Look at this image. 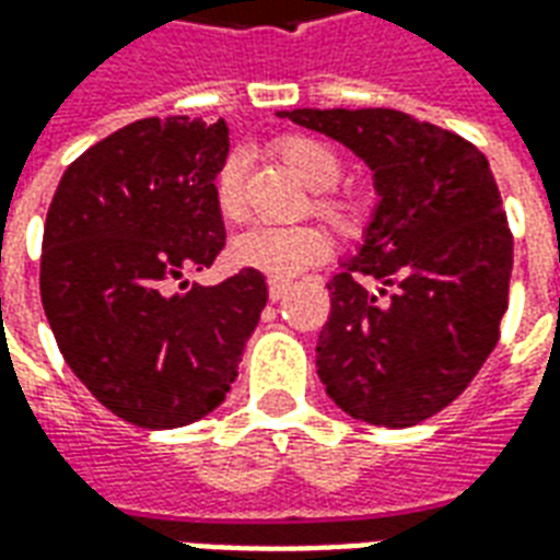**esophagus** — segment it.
Listing matches in <instances>:
<instances>
[{
  "instance_id": "34e87169",
  "label": "esophagus",
  "mask_w": 560,
  "mask_h": 560,
  "mask_svg": "<svg viewBox=\"0 0 560 560\" xmlns=\"http://www.w3.org/2000/svg\"><path fill=\"white\" fill-rule=\"evenodd\" d=\"M288 291H291V284H288V281L269 279V300H272V303H279L281 296H284Z\"/></svg>"
}]
</instances>
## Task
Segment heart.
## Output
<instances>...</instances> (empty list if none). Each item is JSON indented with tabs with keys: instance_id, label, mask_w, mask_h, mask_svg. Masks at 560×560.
Returning <instances> with one entry per match:
<instances>
[{
	"instance_id": "heart-1",
	"label": "heart",
	"mask_w": 560,
	"mask_h": 560,
	"mask_svg": "<svg viewBox=\"0 0 560 560\" xmlns=\"http://www.w3.org/2000/svg\"><path fill=\"white\" fill-rule=\"evenodd\" d=\"M279 159L291 167L308 188L315 191V212L329 219L341 231H353L360 221L357 200L329 191L341 179V159L327 140L312 135L281 138ZM215 203L224 219H243V155H228L215 173ZM332 252V240L324 228L300 224V228H252L231 243V260L236 267L255 269L276 281L296 279L305 269L324 264Z\"/></svg>"
}]
</instances>
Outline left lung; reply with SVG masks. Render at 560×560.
Masks as SVG:
<instances>
[{"mask_svg":"<svg viewBox=\"0 0 560 560\" xmlns=\"http://www.w3.org/2000/svg\"><path fill=\"white\" fill-rule=\"evenodd\" d=\"M353 149L381 203L329 279L317 375L353 420L408 429L458 399L498 345L513 233L480 149L389 107L279 110ZM365 280L382 284L378 293Z\"/></svg>","mask_w":560,"mask_h":560,"instance_id":"left-lung-1","label":"left lung"}]
</instances>
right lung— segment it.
Here are the masks:
<instances>
[{
	"mask_svg": "<svg viewBox=\"0 0 560 560\" xmlns=\"http://www.w3.org/2000/svg\"><path fill=\"white\" fill-rule=\"evenodd\" d=\"M228 147L221 119H138L71 161L47 209L42 303L56 345L83 387L140 429L215 411L267 305L255 269L167 293L224 248L215 173Z\"/></svg>",
	"mask_w": 560,
	"mask_h": 560,
	"instance_id": "1",
	"label": "right lung"
}]
</instances>
